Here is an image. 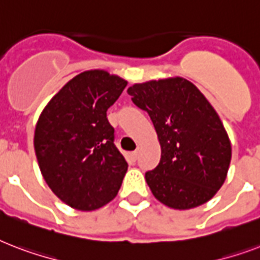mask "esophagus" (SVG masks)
<instances>
[{
	"label": "esophagus",
	"mask_w": 260,
	"mask_h": 260,
	"mask_svg": "<svg viewBox=\"0 0 260 260\" xmlns=\"http://www.w3.org/2000/svg\"><path fill=\"white\" fill-rule=\"evenodd\" d=\"M129 158H131V160H132V162H136V160H138V151H134V152H131Z\"/></svg>",
	"instance_id": "1"
}]
</instances>
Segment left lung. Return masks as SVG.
I'll list each match as a JSON object with an SVG mask.
<instances>
[{
	"label": "left lung",
	"mask_w": 260,
	"mask_h": 260,
	"mask_svg": "<svg viewBox=\"0 0 260 260\" xmlns=\"http://www.w3.org/2000/svg\"><path fill=\"white\" fill-rule=\"evenodd\" d=\"M132 101L147 112L160 143V160L146 173L156 200L174 209L209 201L225 181L231 143L204 94L183 78L136 83Z\"/></svg>",
	"instance_id": "left-lung-1"
}]
</instances>
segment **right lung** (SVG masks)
Returning <instances> with one entry per match:
<instances>
[{"label": "right lung", "mask_w": 260, "mask_h": 260, "mask_svg": "<svg viewBox=\"0 0 260 260\" xmlns=\"http://www.w3.org/2000/svg\"><path fill=\"white\" fill-rule=\"evenodd\" d=\"M126 81L102 70L81 73L44 108L35 152L47 185L78 210L101 208L117 196L128 163L114 146L106 110Z\"/></svg>", "instance_id": "1"}]
</instances>
